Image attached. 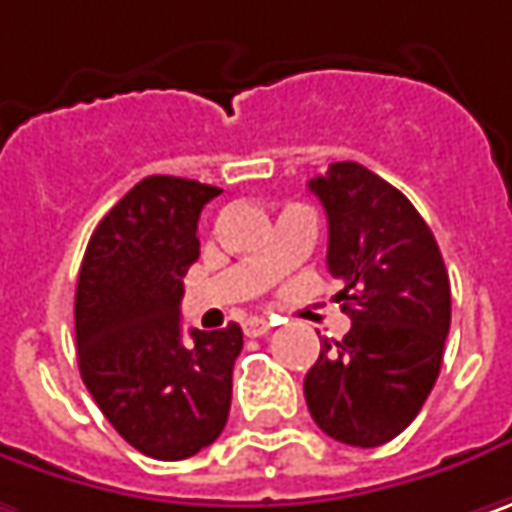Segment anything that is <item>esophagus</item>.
Returning a JSON list of instances; mask_svg holds the SVG:
<instances>
[{
	"mask_svg": "<svg viewBox=\"0 0 512 512\" xmlns=\"http://www.w3.org/2000/svg\"><path fill=\"white\" fill-rule=\"evenodd\" d=\"M269 327H272V321H266V318H246L243 321V333L249 336V339H257V336H263V333H269Z\"/></svg>",
	"mask_w": 512,
	"mask_h": 512,
	"instance_id": "obj_1",
	"label": "esophagus"
}]
</instances>
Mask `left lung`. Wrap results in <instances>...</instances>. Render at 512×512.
I'll return each instance as SVG.
<instances>
[{
  "instance_id": "left-lung-1",
  "label": "left lung",
  "mask_w": 512,
  "mask_h": 512,
  "mask_svg": "<svg viewBox=\"0 0 512 512\" xmlns=\"http://www.w3.org/2000/svg\"><path fill=\"white\" fill-rule=\"evenodd\" d=\"M310 191L327 211V269L350 316L342 342L321 345L304 397L324 435L382 446L400 435L435 388L452 292L435 234L394 185L336 162Z\"/></svg>"
}]
</instances>
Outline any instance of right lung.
Listing matches in <instances>:
<instances>
[{
  "mask_svg": "<svg viewBox=\"0 0 512 512\" xmlns=\"http://www.w3.org/2000/svg\"><path fill=\"white\" fill-rule=\"evenodd\" d=\"M220 194L179 176L141 179L98 223L77 275L80 376L112 429L156 461L211 446L231 408L243 330L231 321L182 339L179 318L196 223Z\"/></svg>",
  "mask_w": 512,
  "mask_h": 512,
  "instance_id": "obj_1",
  "label": "right lung"
}]
</instances>
